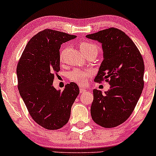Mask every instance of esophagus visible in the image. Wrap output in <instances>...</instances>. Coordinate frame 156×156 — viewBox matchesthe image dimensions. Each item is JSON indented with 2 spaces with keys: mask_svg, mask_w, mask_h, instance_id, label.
Here are the masks:
<instances>
[{
  "mask_svg": "<svg viewBox=\"0 0 156 156\" xmlns=\"http://www.w3.org/2000/svg\"><path fill=\"white\" fill-rule=\"evenodd\" d=\"M87 92V89L83 88V87H80V92L83 93V92Z\"/></svg>",
  "mask_w": 156,
  "mask_h": 156,
  "instance_id": "obj_1",
  "label": "esophagus"
}]
</instances>
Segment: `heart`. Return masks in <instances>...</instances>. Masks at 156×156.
I'll list each match as a JSON object with an SVG mask.
<instances>
[{
  "mask_svg": "<svg viewBox=\"0 0 156 156\" xmlns=\"http://www.w3.org/2000/svg\"><path fill=\"white\" fill-rule=\"evenodd\" d=\"M80 49L83 54H87V53H92L97 55L98 53V47L96 44L93 43L91 42H82L80 43ZM64 51L61 53L60 58L61 60H63ZM92 74V71L89 69L87 70H83L80 69H74L69 73V79L71 81L75 82V83L80 84V85H83L87 83L88 78Z\"/></svg>",
  "mask_w": 156,
  "mask_h": 156,
  "instance_id": "b5f03b06",
  "label": "heart"
}]
</instances>
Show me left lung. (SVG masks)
Here are the masks:
<instances>
[{"label":"left lung","mask_w":156,"mask_h":156,"mask_svg":"<svg viewBox=\"0 0 156 156\" xmlns=\"http://www.w3.org/2000/svg\"><path fill=\"white\" fill-rule=\"evenodd\" d=\"M102 44L103 61L94 81L110 84L103 94L93 90L91 115L103 128H114L128 119L144 88V64L140 52L125 32L109 28L86 36Z\"/></svg>","instance_id":"obj_1"}]
</instances>
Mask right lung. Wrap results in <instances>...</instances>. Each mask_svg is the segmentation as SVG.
<instances>
[{"label":"right lung","instance_id":"1","mask_svg":"<svg viewBox=\"0 0 156 156\" xmlns=\"http://www.w3.org/2000/svg\"><path fill=\"white\" fill-rule=\"evenodd\" d=\"M76 37L43 30L30 39L17 64L20 94L32 119L45 129L57 130L67 124L79 94L74 82L67 83L63 91L53 86L55 73L60 70L61 44Z\"/></svg>","mask_w":156,"mask_h":156}]
</instances>
